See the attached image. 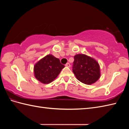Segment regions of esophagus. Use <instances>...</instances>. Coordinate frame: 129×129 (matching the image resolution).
I'll return each instance as SVG.
<instances>
[{"instance_id": "obj_1", "label": "esophagus", "mask_w": 129, "mask_h": 129, "mask_svg": "<svg viewBox=\"0 0 129 129\" xmlns=\"http://www.w3.org/2000/svg\"><path fill=\"white\" fill-rule=\"evenodd\" d=\"M65 66H66L67 67H70V64L69 63H67L66 64V65H65Z\"/></svg>"}]
</instances>
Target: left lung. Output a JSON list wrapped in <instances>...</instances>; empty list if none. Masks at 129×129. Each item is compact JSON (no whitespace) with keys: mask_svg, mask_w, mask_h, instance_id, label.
I'll list each match as a JSON object with an SVG mask.
<instances>
[{"mask_svg":"<svg viewBox=\"0 0 129 129\" xmlns=\"http://www.w3.org/2000/svg\"><path fill=\"white\" fill-rule=\"evenodd\" d=\"M73 72L78 80L86 85L95 83L101 76L99 62L93 57L83 54L74 56Z\"/></svg>","mask_w":129,"mask_h":129,"instance_id":"left-lung-1","label":"left lung"}]
</instances>
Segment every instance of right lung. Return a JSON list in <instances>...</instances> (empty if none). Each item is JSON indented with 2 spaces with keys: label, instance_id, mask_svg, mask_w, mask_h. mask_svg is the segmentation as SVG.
Listing matches in <instances>:
<instances>
[{
  "label": "right lung",
  "instance_id": "add662e5",
  "mask_svg": "<svg viewBox=\"0 0 129 129\" xmlns=\"http://www.w3.org/2000/svg\"><path fill=\"white\" fill-rule=\"evenodd\" d=\"M65 67L59 59L51 54H48L35 63L34 75L37 80L43 84H49L53 81Z\"/></svg>",
  "mask_w": 129,
  "mask_h": 129
}]
</instances>
